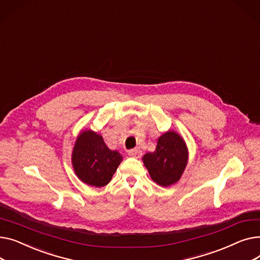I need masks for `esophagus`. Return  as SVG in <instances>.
Here are the masks:
<instances>
[{"mask_svg": "<svg viewBox=\"0 0 260 260\" xmlns=\"http://www.w3.org/2000/svg\"><path fill=\"white\" fill-rule=\"evenodd\" d=\"M128 155L133 158H140L142 156V152L140 151L139 148H134V149H131V151L128 152Z\"/></svg>", "mask_w": 260, "mask_h": 260, "instance_id": "obj_1", "label": "esophagus"}]
</instances>
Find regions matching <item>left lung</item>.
Instances as JSON below:
<instances>
[{"instance_id": "left-lung-1", "label": "left lung", "mask_w": 260, "mask_h": 260, "mask_svg": "<svg viewBox=\"0 0 260 260\" xmlns=\"http://www.w3.org/2000/svg\"><path fill=\"white\" fill-rule=\"evenodd\" d=\"M188 159L187 147L179 134L169 131L160 136L154 153L142 157L151 178L161 186L179 181Z\"/></svg>"}]
</instances>
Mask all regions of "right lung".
Wrapping results in <instances>:
<instances>
[{
  "instance_id": "1",
  "label": "right lung",
  "mask_w": 260,
  "mask_h": 260,
  "mask_svg": "<svg viewBox=\"0 0 260 260\" xmlns=\"http://www.w3.org/2000/svg\"><path fill=\"white\" fill-rule=\"evenodd\" d=\"M122 158L117 151L107 147L102 136L87 129L82 131L78 136L72 162L75 173L82 182L101 187L112 180Z\"/></svg>"
}]
</instances>
